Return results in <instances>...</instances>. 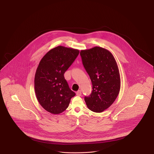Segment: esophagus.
<instances>
[{
    "mask_svg": "<svg viewBox=\"0 0 154 154\" xmlns=\"http://www.w3.org/2000/svg\"><path fill=\"white\" fill-rule=\"evenodd\" d=\"M81 90H79L77 92H76V94H77V95L79 96H80L81 95Z\"/></svg>",
    "mask_w": 154,
    "mask_h": 154,
    "instance_id": "1",
    "label": "esophagus"
}]
</instances>
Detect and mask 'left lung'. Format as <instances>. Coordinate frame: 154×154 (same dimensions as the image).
<instances>
[{
	"label": "left lung",
	"mask_w": 154,
	"mask_h": 154,
	"mask_svg": "<svg viewBox=\"0 0 154 154\" xmlns=\"http://www.w3.org/2000/svg\"><path fill=\"white\" fill-rule=\"evenodd\" d=\"M83 65L92 83L91 95L85 97L88 109L102 112L114 102L121 88L117 63L108 50L96 46L81 50Z\"/></svg>",
	"instance_id": "8db88e82"
}]
</instances>
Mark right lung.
<instances>
[{"instance_id":"1","label":"right lung","mask_w":154,"mask_h":154,"mask_svg":"<svg viewBox=\"0 0 154 154\" xmlns=\"http://www.w3.org/2000/svg\"><path fill=\"white\" fill-rule=\"evenodd\" d=\"M79 52L77 49L59 45L41 59L35 76V91L38 102L47 111L62 113L75 95L69 88L64 73Z\"/></svg>"}]
</instances>
